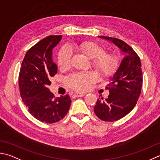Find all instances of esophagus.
I'll return each mask as SVG.
<instances>
[{
  "mask_svg": "<svg viewBox=\"0 0 160 160\" xmlns=\"http://www.w3.org/2000/svg\"><path fill=\"white\" fill-rule=\"evenodd\" d=\"M84 95H85V93H78V92L74 93V96L76 97H82Z\"/></svg>",
  "mask_w": 160,
  "mask_h": 160,
  "instance_id": "obj_1",
  "label": "esophagus"
}]
</instances>
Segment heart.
I'll return each instance as SVG.
<instances>
[{
  "instance_id": "heart-1",
  "label": "heart",
  "mask_w": 160,
  "mask_h": 160,
  "mask_svg": "<svg viewBox=\"0 0 160 160\" xmlns=\"http://www.w3.org/2000/svg\"><path fill=\"white\" fill-rule=\"evenodd\" d=\"M73 48L82 52L89 59H92L93 67L102 77L110 76L117 69V57L110 53H105L104 47L98 43L85 41L75 43ZM71 58L72 51L70 47L64 46L58 55L59 67L61 68H68L70 66ZM97 79L98 76L93 72H80L70 75L67 78V82L68 86L72 89L78 92H86Z\"/></svg>"
}]
</instances>
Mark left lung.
I'll return each instance as SVG.
<instances>
[{"instance_id":"obj_1","label":"left lung","mask_w":160,"mask_h":160,"mask_svg":"<svg viewBox=\"0 0 160 160\" xmlns=\"http://www.w3.org/2000/svg\"><path fill=\"white\" fill-rule=\"evenodd\" d=\"M98 37L114 43L126 54L106 87L109 92L108 98L98 99L94 106V112L100 119L111 122L124 117L136 105L142 87V64L138 55L123 41L105 36Z\"/></svg>"}]
</instances>
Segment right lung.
I'll use <instances>...</instances> for the list:
<instances>
[{
  "instance_id": "obj_1",
  "label": "right lung",
  "mask_w": 160,
  "mask_h": 160,
  "mask_svg": "<svg viewBox=\"0 0 160 160\" xmlns=\"http://www.w3.org/2000/svg\"><path fill=\"white\" fill-rule=\"evenodd\" d=\"M62 35L46 37L27 51L18 77L21 97L30 114L37 120L53 123L62 119L69 109L68 95L55 98L48 88L50 79L57 73L58 66L52 60V49Z\"/></svg>"
}]
</instances>
